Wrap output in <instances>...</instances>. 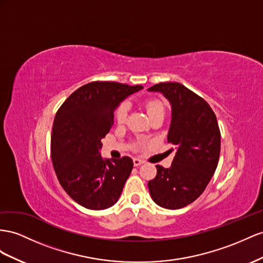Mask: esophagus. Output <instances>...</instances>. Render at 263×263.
<instances>
[{
  "label": "esophagus",
  "instance_id": "esophagus-1",
  "mask_svg": "<svg viewBox=\"0 0 263 263\" xmlns=\"http://www.w3.org/2000/svg\"><path fill=\"white\" fill-rule=\"evenodd\" d=\"M133 161H134V166H135V167H138V166H140L141 164H144V162H145L144 160L138 159V158H134Z\"/></svg>",
  "mask_w": 263,
  "mask_h": 263
}]
</instances>
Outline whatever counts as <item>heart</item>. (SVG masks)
Segmentation results:
<instances>
[{"label":"heart","mask_w":263,"mask_h":263,"mask_svg":"<svg viewBox=\"0 0 263 263\" xmlns=\"http://www.w3.org/2000/svg\"><path fill=\"white\" fill-rule=\"evenodd\" d=\"M145 107L151 118L158 114H165V105L159 99H148L145 102ZM128 104L120 103L115 109V119L118 124H124L128 117Z\"/></svg>","instance_id":"heart-1"}]
</instances>
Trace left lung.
Instances as JSON below:
<instances>
[{"instance_id": "obj_1", "label": "left lung", "mask_w": 263, "mask_h": 263, "mask_svg": "<svg viewBox=\"0 0 263 263\" xmlns=\"http://www.w3.org/2000/svg\"><path fill=\"white\" fill-rule=\"evenodd\" d=\"M172 104L168 143L176 152L170 168L157 165V175L148 181L153 200L166 209H180L194 202L207 187L218 166L220 129L209 104L182 84H156Z\"/></svg>"}]
</instances>
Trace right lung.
I'll list each match as a JSON object with an SVG mask.
<instances>
[{"label":"right lung","mask_w":263,"mask_h":263,"mask_svg":"<svg viewBox=\"0 0 263 263\" xmlns=\"http://www.w3.org/2000/svg\"><path fill=\"white\" fill-rule=\"evenodd\" d=\"M141 88L91 82L70 94L56 112L51 137L53 167L63 189L85 208H109L122 194L134 166L132 158L103 160L99 149L114 125L118 104Z\"/></svg>","instance_id":"add662e5"}]
</instances>
